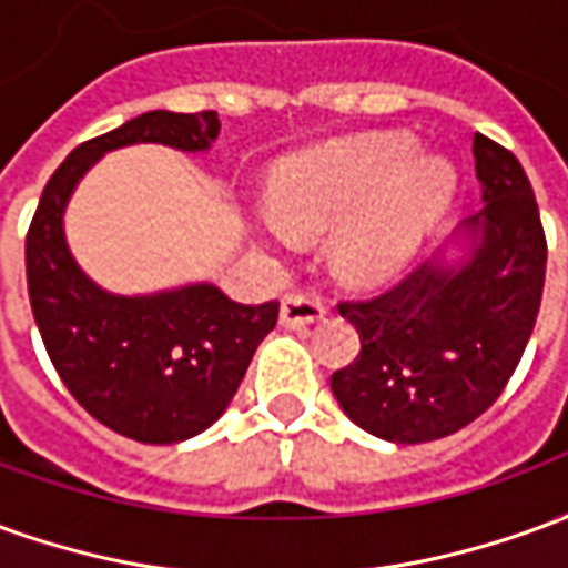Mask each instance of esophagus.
I'll return each mask as SVG.
<instances>
[{"instance_id":"1","label":"esophagus","mask_w":568,"mask_h":568,"mask_svg":"<svg viewBox=\"0 0 568 568\" xmlns=\"http://www.w3.org/2000/svg\"><path fill=\"white\" fill-rule=\"evenodd\" d=\"M322 316H325V307L307 295H285L280 304V322L285 328H304V325L320 322Z\"/></svg>"}]
</instances>
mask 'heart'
<instances>
[{
	"instance_id": "heart-1",
	"label": "heart",
	"mask_w": 568,
	"mask_h": 568,
	"mask_svg": "<svg viewBox=\"0 0 568 568\" xmlns=\"http://www.w3.org/2000/svg\"><path fill=\"white\" fill-rule=\"evenodd\" d=\"M456 173L444 158H417L402 133L337 142L295 161L273 185L276 215L261 219L273 246H295L344 222L334 234V264L353 280H383L414 252L450 206Z\"/></svg>"
}]
</instances>
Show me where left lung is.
Instances as JSON below:
<instances>
[{
  "mask_svg": "<svg viewBox=\"0 0 568 568\" xmlns=\"http://www.w3.org/2000/svg\"><path fill=\"white\" fill-rule=\"evenodd\" d=\"M484 210L447 248L368 301H344L362 353L334 371L332 393L358 428L393 444L447 438L511 381L536 328L548 243L524 166L475 133Z\"/></svg>",
  "mask_w": 568,
  "mask_h": 568,
  "instance_id": "8db88e82",
  "label": "left lung"
}]
</instances>
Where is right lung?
Instances as JSON below:
<instances>
[{"instance_id":"obj_1","label":"right lung","mask_w":568,"mask_h":568,"mask_svg":"<svg viewBox=\"0 0 568 568\" xmlns=\"http://www.w3.org/2000/svg\"><path fill=\"white\" fill-rule=\"evenodd\" d=\"M215 136V112L158 109L81 142L48 179L27 234L32 316L60 381L93 419L142 444H179L222 417L280 304H236L212 283L112 295L72 258L63 212L105 151L136 142L206 151Z\"/></svg>"}]
</instances>
